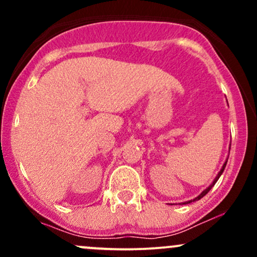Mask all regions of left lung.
<instances>
[{
    "mask_svg": "<svg viewBox=\"0 0 257 257\" xmlns=\"http://www.w3.org/2000/svg\"><path fill=\"white\" fill-rule=\"evenodd\" d=\"M226 164H227V161L225 162V164H223V166H222V169H221V170H220V173H219V174H217V176H216V178H215V180H214V182H213V184H211L210 186H209V187H208V188H206V190H204V191H203V192H202V193H200V194H199V196H198V197H197V198H194V199H193V202H194V200H198V199H200V198H203V197H204V196H205V194H206V193H208V192H209V191H210V188H211V187H213V186H214L215 184H216V181H217V180H219V178H220V176H221V174H222V173H223V170H225V167H226ZM191 202H192V200H188V202H185V203H187V204H188V203H191ZM185 203H184V204H185Z\"/></svg>",
    "mask_w": 257,
    "mask_h": 257,
    "instance_id": "1",
    "label": "left lung"
}]
</instances>
